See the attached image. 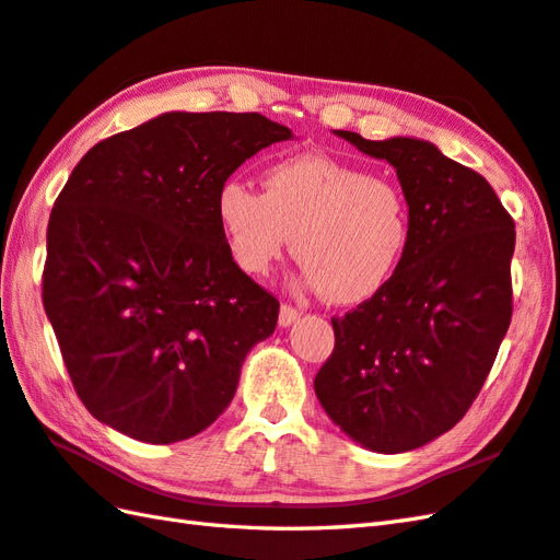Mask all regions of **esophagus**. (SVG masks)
I'll use <instances>...</instances> for the list:
<instances>
[{
  "label": "esophagus",
  "instance_id": "34e87169",
  "mask_svg": "<svg viewBox=\"0 0 560 560\" xmlns=\"http://www.w3.org/2000/svg\"><path fill=\"white\" fill-rule=\"evenodd\" d=\"M299 316H302V313H299L294 306H290V304H282L280 306V325L282 327L294 325L299 320Z\"/></svg>",
  "mask_w": 560,
  "mask_h": 560
}]
</instances>
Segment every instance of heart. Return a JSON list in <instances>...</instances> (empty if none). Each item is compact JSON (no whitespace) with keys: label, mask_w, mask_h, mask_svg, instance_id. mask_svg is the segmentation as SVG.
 Here are the masks:
<instances>
[{"label":"heart","mask_w":560,"mask_h":560,"mask_svg":"<svg viewBox=\"0 0 560 560\" xmlns=\"http://www.w3.org/2000/svg\"><path fill=\"white\" fill-rule=\"evenodd\" d=\"M266 192L228 177L215 215L233 261L266 276L288 252L302 261L299 284L332 304H361L399 270L411 215L401 189L361 166L325 154H299L266 171Z\"/></svg>","instance_id":"b5f03b06"}]
</instances>
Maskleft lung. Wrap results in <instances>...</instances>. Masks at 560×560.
<instances>
[{"label": "left lung", "mask_w": 560, "mask_h": 560, "mask_svg": "<svg viewBox=\"0 0 560 560\" xmlns=\"http://www.w3.org/2000/svg\"><path fill=\"white\" fill-rule=\"evenodd\" d=\"M335 135L397 171L411 242L383 292L332 318L313 387L353 442L404 454L452 430L492 371L513 313L515 223L480 173L432 142Z\"/></svg>", "instance_id": "left-lung-1"}]
</instances>
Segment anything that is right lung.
Masks as SVG:
<instances>
[{
  "label": "right lung",
  "mask_w": 560,
  "mask_h": 560,
  "mask_svg": "<svg viewBox=\"0 0 560 560\" xmlns=\"http://www.w3.org/2000/svg\"><path fill=\"white\" fill-rule=\"evenodd\" d=\"M292 138L261 114L168 112L73 168L49 215L43 302L78 397L104 425L173 444L233 401L280 304L230 256L215 192Z\"/></svg>",
  "instance_id": "obj_1"
}]
</instances>
